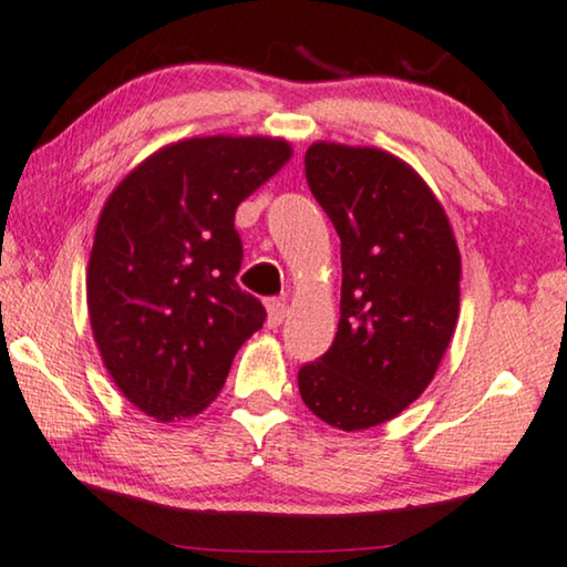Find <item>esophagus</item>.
<instances>
[{
    "label": "esophagus",
    "mask_w": 567,
    "mask_h": 567,
    "mask_svg": "<svg viewBox=\"0 0 567 567\" xmlns=\"http://www.w3.org/2000/svg\"><path fill=\"white\" fill-rule=\"evenodd\" d=\"M287 316V302L280 300V298H269L267 300V323L272 326V329H277L285 321Z\"/></svg>",
    "instance_id": "obj_1"
}]
</instances>
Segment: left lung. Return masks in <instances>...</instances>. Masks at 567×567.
<instances>
[{
    "mask_svg": "<svg viewBox=\"0 0 567 567\" xmlns=\"http://www.w3.org/2000/svg\"><path fill=\"white\" fill-rule=\"evenodd\" d=\"M306 179L341 238V318L298 370L302 403L357 432L395 419L432 382L460 313V249L426 182L380 148L313 143Z\"/></svg>",
    "mask_w": 567,
    "mask_h": 567,
    "instance_id": "8db88e82",
    "label": "left lung"
}]
</instances>
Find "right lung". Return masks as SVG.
<instances>
[{"mask_svg": "<svg viewBox=\"0 0 567 567\" xmlns=\"http://www.w3.org/2000/svg\"><path fill=\"white\" fill-rule=\"evenodd\" d=\"M280 138L210 135L135 166L102 207L86 306L121 393L158 421L210 405L267 310L236 282V207L290 158Z\"/></svg>", "mask_w": 567, "mask_h": 567, "instance_id": "1", "label": "right lung"}]
</instances>
